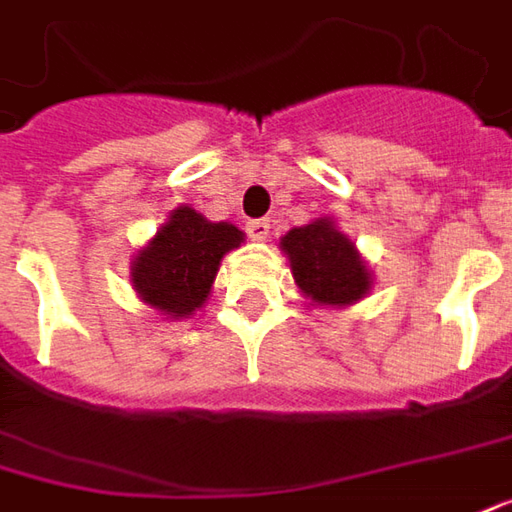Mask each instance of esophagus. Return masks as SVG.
<instances>
[{
	"mask_svg": "<svg viewBox=\"0 0 512 512\" xmlns=\"http://www.w3.org/2000/svg\"><path fill=\"white\" fill-rule=\"evenodd\" d=\"M249 238L252 241H269L271 235V224L266 218H257V221H249Z\"/></svg>",
	"mask_w": 512,
	"mask_h": 512,
	"instance_id": "esophagus-1",
	"label": "esophagus"
}]
</instances>
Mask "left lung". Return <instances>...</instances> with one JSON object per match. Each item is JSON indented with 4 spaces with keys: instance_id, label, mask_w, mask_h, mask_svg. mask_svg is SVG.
I'll use <instances>...</instances> for the list:
<instances>
[{
    "instance_id": "obj_1",
    "label": "left lung",
    "mask_w": 512,
    "mask_h": 512,
    "mask_svg": "<svg viewBox=\"0 0 512 512\" xmlns=\"http://www.w3.org/2000/svg\"><path fill=\"white\" fill-rule=\"evenodd\" d=\"M280 249L302 300L314 308H347L373 291L370 263L333 218H314L305 227L288 229Z\"/></svg>"
}]
</instances>
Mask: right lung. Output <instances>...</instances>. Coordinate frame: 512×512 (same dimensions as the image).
Listing matches in <instances>:
<instances>
[{"label":"right lung","instance_id":"right-lung-1","mask_svg":"<svg viewBox=\"0 0 512 512\" xmlns=\"http://www.w3.org/2000/svg\"><path fill=\"white\" fill-rule=\"evenodd\" d=\"M246 241L243 229L229 221H210L179 204L165 224L131 260V288L139 302L165 319H190L210 300L215 274L227 252Z\"/></svg>","mask_w":512,"mask_h":512}]
</instances>
